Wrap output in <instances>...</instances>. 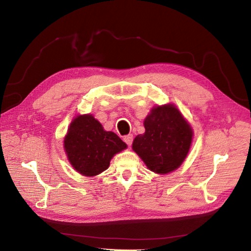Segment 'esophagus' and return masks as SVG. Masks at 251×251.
<instances>
[{"label":"esophagus","mask_w":251,"mask_h":251,"mask_svg":"<svg viewBox=\"0 0 251 251\" xmlns=\"http://www.w3.org/2000/svg\"><path fill=\"white\" fill-rule=\"evenodd\" d=\"M132 140H134V137H132V135H130V134L124 137V141L126 142V145L128 146V147H130V146H131Z\"/></svg>","instance_id":"34e87169"}]
</instances>
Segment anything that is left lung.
Segmentation results:
<instances>
[{
    "label": "left lung",
    "instance_id": "obj_1",
    "mask_svg": "<svg viewBox=\"0 0 251 251\" xmlns=\"http://www.w3.org/2000/svg\"><path fill=\"white\" fill-rule=\"evenodd\" d=\"M146 132L138 135L132 150L156 174L177 169L190 150L193 137L190 125L173 104L156 106L145 120Z\"/></svg>",
    "mask_w": 251,
    "mask_h": 251
}]
</instances>
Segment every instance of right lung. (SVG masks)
<instances>
[{"label":"right lung","mask_w":251,"mask_h":251,"mask_svg":"<svg viewBox=\"0 0 251 251\" xmlns=\"http://www.w3.org/2000/svg\"><path fill=\"white\" fill-rule=\"evenodd\" d=\"M65 149L74 169L92 177L104 172L114 154L126 149V143L114 132L105 131L93 115L87 114L72 121Z\"/></svg>","instance_id":"1"}]
</instances>
